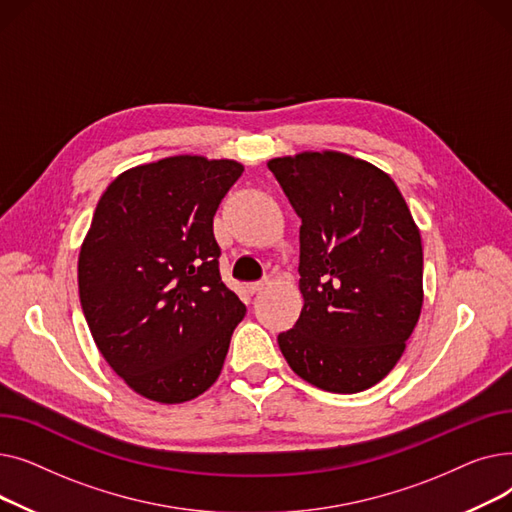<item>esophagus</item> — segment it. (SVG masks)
I'll use <instances>...</instances> for the list:
<instances>
[{
  "label": "esophagus",
  "instance_id": "1",
  "mask_svg": "<svg viewBox=\"0 0 512 512\" xmlns=\"http://www.w3.org/2000/svg\"><path fill=\"white\" fill-rule=\"evenodd\" d=\"M267 284H270V282H267V280H261V282H251L249 284V292H253V294H257V292H261Z\"/></svg>",
  "mask_w": 512,
  "mask_h": 512
}]
</instances>
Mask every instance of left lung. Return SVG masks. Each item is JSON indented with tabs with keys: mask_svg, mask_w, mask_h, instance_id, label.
<instances>
[{
	"mask_svg": "<svg viewBox=\"0 0 512 512\" xmlns=\"http://www.w3.org/2000/svg\"><path fill=\"white\" fill-rule=\"evenodd\" d=\"M303 220V309L278 336L290 369L315 388L363 392L394 369L423 307V247L394 180L340 151L267 161Z\"/></svg>",
	"mask_w": 512,
	"mask_h": 512,
	"instance_id": "1",
	"label": "left lung"
}]
</instances>
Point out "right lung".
I'll return each mask as SVG.
<instances>
[{"mask_svg": "<svg viewBox=\"0 0 512 512\" xmlns=\"http://www.w3.org/2000/svg\"><path fill=\"white\" fill-rule=\"evenodd\" d=\"M245 172L172 155L105 188L78 255V294L99 353L130 390L178 405L220 378L247 313L222 282L213 215Z\"/></svg>", "mask_w": 512, "mask_h": 512, "instance_id": "1", "label": "right lung"}]
</instances>
